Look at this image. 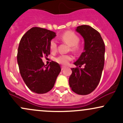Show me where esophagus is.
<instances>
[{
	"mask_svg": "<svg viewBox=\"0 0 123 123\" xmlns=\"http://www.w3.org/2000/svg\"><path fill=\"white\" fill-rule=\"evenodd\" d=\"M66 68V66H61V70H63L64 69Z\"/></svg>",
	"mask_w": 123,
	"mask_h": 123,
	"instance_id": "34e87169",
	"label": "esophagus"
}]
</instances>
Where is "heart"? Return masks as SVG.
Listing matches in <instances>:
<instances>
[{
	"label": "heart",
	"mask_w": 123,
	"mask_h": 123,
	"mask_svg": "<svg viewBox=\"0 0 123 123\" xmlns=\"http://www.w3.org/2000/svg\"><path fill=\"white\" fill-rule=\"evenodd\" d=\"M61 40L68 44L70 46L69 50L72 51L77 53L80 50V47L78 43L80 42V38L73 32L67 31L61 36ZM50 50L53 52L55 51L57 49V43L55 40H51L50 43ZM72 60V57L69 54H60L55 58L57 62L62 65H67L69 62Z\"/></svg>",
	"instance_id": "obj_1"
}]
</instances>
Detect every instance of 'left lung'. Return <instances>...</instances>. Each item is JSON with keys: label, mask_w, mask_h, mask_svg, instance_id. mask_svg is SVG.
<instances>
[{"label": "left lung", "mask_w": 123, "mask_h": 123, "mask_svg": "<svg viewBox=\"0 0 123 123\" xmlns=\"http://www.w3.org/2000/svg\"><path fill=\"white\" fill-rule=\"evenodd\" d=\"M76 31L84 39V51L74 63L69 79V86L79 95H87L98 86L105 62V43L97 30L88 25L77 27ZM84 66L83 68L81 66Z\"/></svg>", "instance_id": "obj_1"}]
</instances>
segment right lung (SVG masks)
Instances as JSON below:
<instances>
[{"label": "right lung", "mask_w": 123, "mask_h": 123, "mask_svg": "<svg viewBox=\"0 0 123 123\" xmlns=\"http://www.w3.org/2000/svg\"><path fill=\"white\" fill-rule=\"evenodd\" d=\"M55 32L44 28L33 27L21 38L18 49L19 72L26 86L37 94H44L53 88L61 72L57 62L45 65L42 58L50 54V43Z\"/></svg>", "instance_id": "right-lung-1"}]
</instances>
